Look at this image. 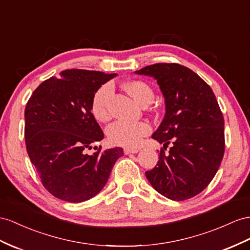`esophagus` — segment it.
<instances>
[{
    "label": "esophagus",
    "instance_id": "obj_1",
    "mask_svg": "<svg viewBox=\"0 0 250 250\" xmlns=\"http://www.w3.org/2000/svg\"><path fill=\"white\" fill-rule=\"evenodd\" d=\"M124 152H125V154L127 155V154H132V153H137L138 150L137 149H132V148H125Z\"/></svg>",
    "mask_w": 250,
    "mask_h": 250
}]
</instances>
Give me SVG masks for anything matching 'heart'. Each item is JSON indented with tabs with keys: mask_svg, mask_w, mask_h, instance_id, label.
<instances>
[{
	"mask_svg": "<svg viewBox=\"0 0 250 250\" xmlns=\"http://www.w3.org/2000/svg\"><path fill=\"white\" fill-rule=\"evenodd\" d=\"M126 92L135 99L138 104H144L154 98L151 86L142 80H134L125 83ZM114 93L111 83H105L95 93L92 100V113L99 121H107L111 118L110 101ZM151 131L146 123H129L119 120L108 125L106 134L110 142L114 145L124 146H137L142 143L143 137L146 136Z\"/></svg>",
	"mask_w": 250,
	"mask_h": 250,
	"instance_id": "heart-1",
	"label": "heart"
}]
</instances>
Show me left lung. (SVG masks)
<instances>
[{
    "label": "left lung",
    "mask_w": 250,
    "mask_h": 250,
    "mask_svg": "<svg viewBox=\"0 0 250 250\" xmlns=\"http://www.w3.org/2000/svg\"><path fill=\"white\" fill-rule=\"evenodd\" d=\"M135 74L153 77L164 95L166 113L152 138L171 143L146 176L172 201L193 197L212 181L224 156V117L212 89L200 76L177 63H156Z\"/></svg>",
    "instance_id": "1"
}]
</instances>
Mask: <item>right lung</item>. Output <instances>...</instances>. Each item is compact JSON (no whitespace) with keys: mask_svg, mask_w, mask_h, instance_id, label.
Segmentation results:
<instances>
[{"mask_svg":"<svg viewBox=\"0 0 250 250\" xmlns=\"http://www.w3.org/2000/svg\"><path fill=\"white\" fill-rule=\"evenodd\" d=\"M117 74L66 69L43 81L25 107V142L45 189L57 198L81 203L105 186L123 148L86 151L104 139L92 100Z\"/></svg>","mask_w":250,"mask_h":250,"instance_id":"obj_1","label":"right lung"}]
</instances>
